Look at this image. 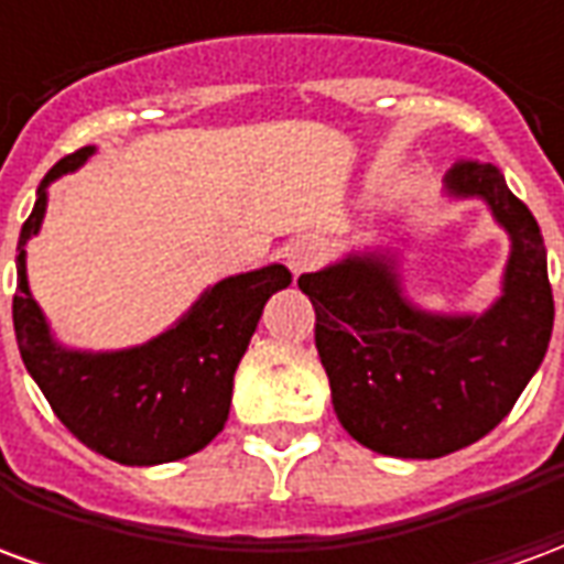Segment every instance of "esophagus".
<instances>
[{"mask_svg":"<svg viewBox=\"0 0 564 564\" xmlns=\"http://www.w3.org/2000/svg\"><path fill=\"white\" fill-rule=\"evenodd\" d=\"M319 262H323V245L317 238H295L293 245L286 247V265H290L295 278L314 271Z\"/></svg>","mask_w":564,"mask_h":564,"instance_id":"1","label":"esophagus"}]
</instances>
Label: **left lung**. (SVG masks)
Returning a JSON list of instances; mask_svg holds the SVG:
<instances>
[{
  "label": "left lung",
  "instance_id": "left-lung-1",
  "mask_svg": "<svg viewBox=\"0 0 564 564\" xmlns=\"http://www.w3.org/2000/svg\"><path fill=\"white\" fill-rule=\"evenodd\" d=\"M456 196H484L510 232L505 295L484 317H429L404 302L387 259L350 257L302 274L332 404L383 456L437 459L489 435L541 366L553 335L546 247L532 210L496 165L459 160Z\"/></svg>",
  "mask_w": 564,
  "mask_h": 564
}]
</instances>
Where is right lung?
Returning <instances> with one entry per match:
<instances>
[{"label": "right lung", "mask_w": 564, "mask_h": 564, "mask_svg": "<svg viewBox=\"0 0 564 564\" xmlns=\"http://www.w3.org/2000/svg\"><path fill=\"white\" fill-rule=\"evenodd\" d=\"M90 153L93 148H80L56 162L20 229L18 290L11 302L20 356L59 423L80 444L120 465L184 459L210 444L226 423L235 368L269 295L290 286L293 274L286 265H269L220 281L174 329L135 350L72 354L56 347L30 295L23 247L42 226L44 186L78 169Z\"/></svg>", "instance_id": "obj_1"}]
</instances>
